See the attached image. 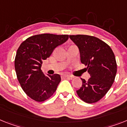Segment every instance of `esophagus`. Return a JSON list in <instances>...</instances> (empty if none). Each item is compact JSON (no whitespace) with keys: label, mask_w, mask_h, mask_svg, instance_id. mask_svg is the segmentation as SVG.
I'll list each match as a JSON object with an SVG mask.
<instances>
[{"label":"esophagus","mask_w":127,"mask_h":127,"mask_svg":"<svg viewBox=\"0 0 127 127\" xmlns=\"http://www.w3.org/2000/svg\"><path fill=\"white\" fill-rule=\"evenodd\" d=\"M62 77H64V78H69V79L73 78V76H71V75H63Z\"/></svg>","instance_id":"obj_1"}]
</instances>
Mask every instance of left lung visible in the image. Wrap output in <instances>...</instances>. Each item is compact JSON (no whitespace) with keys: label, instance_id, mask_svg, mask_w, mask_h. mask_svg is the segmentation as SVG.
I'll list each match as a JSON object with an SVG mask.
<instances>
[{"label":"left lung","instance_id":"8db88e82","mask_svg":"<svg viewBox=\"0 0 127 127\" xmlns=\"http://www.w3.org/2000/svg\"><path fill=\"white\" fill-rule=\"evenodd\" d=\"M70 38L78 47L81 62L87 66L85 69L90 75L88 81L81 78L83 85L77 94L86 103H95L105 96L114 81L117 72L114 54L97 37L76 35Z\"/></svg>","mask_w":127,"mask_h":127}]
</instances>
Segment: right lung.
<instances>
[{"label":"right lung","instance_id":"right-lung-1","mask_svg":"<svg viewBox=\"0 0 127 127\" xmlns=\"http://www.w3.org/2000/svg\"><path fill=\"white\" fill-rule=\"evenodd\" d=\"M68 37V35L39 34L28 37L18 48L15 59L16 74L22 90L32 99L44 101L57 89L60 75H46L41 66L42 61Z\"/></svg>","mask_w":127,"mask_h":127}]
</instances>
